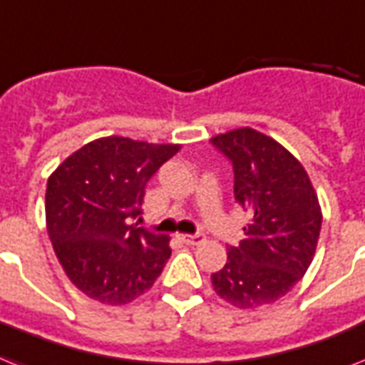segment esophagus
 Listing matches in <instances>:
<instances>
[{"label":"esophagus","mask_w":365,"mask_h":365,"mask_svg":"<svg viewBox=\"0 0 365 365\" xmlns=\"http://www.w3.org/2000/svg\"><path fill=\"white\" fill-rule=\"evenodd\" d=\"M180 240L183 244L187 245H197L200 242H204V234L202 232H195V234H180Z\"/></svg>","instance_id":"34e87169"}]
</instances>
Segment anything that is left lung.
I'll use <instances>...</instances> for the list:
<instances>
[{"label": "left lung", "mask_w": 365, "mask_h": 365, "mask_svg": "<svg viewBox=\"0 0 365 365\" xmlns=\"http://www.w3.org/2000/svg\"><path fill=\"white\" fill-rule=\"evenodd\" d=\"M212 144L232 165L236 202L251 212L245 238L212 274L213 290L240 309L272 304L313 260L322 225L315 189L294 155L255 129L213 136Z\"/></svg>", "instance_id": "8db88e82"}]
</instances>
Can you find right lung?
Listing matches in <instances>:
<instances>
[{
	"label": "right lung",
	"mask_w": 365,
	"mask_h": 365,
	"mask_svg": "<svg viewBox=\"0 0 365 365\" xmlns=\"http://www.w3.org/2000/svg\"><path fill=\"white\" fill-rule=\"evenodd\" d=\"M180 150L106 136L67 157L46 185V229L65 274L86 296L121 306L144 294L170 259L168 236L133 223L146 183Z\"/></svg>",
	"instance_id": "right-lung-1"
}]
</instances>
